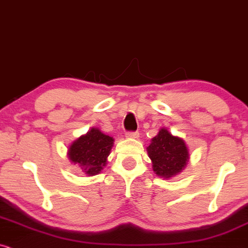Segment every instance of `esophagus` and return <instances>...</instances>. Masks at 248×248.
I'll list each match as a JSON object with an SVG mask.
<instances>
[{
    "label": "esophagus",
    "mask_w": 248,
    "mask_h": 248,
    "mask_svg": "<svg viewBox=\"0 0 248 248\" xmlns=\"http://www.w3.org/2000/svg\"><path fill=\"white\" fill-rule=\"evenodd\" d=\"M125 137H126V138H131V139H137L139 137V133L134 132V131H129V132L125 133Z\"/></svg>",
    "instance_id": "1"
}]
</instances>
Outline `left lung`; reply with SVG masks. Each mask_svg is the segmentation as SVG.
Listing matches in <instances>:
<instances>
[{"instance_id":"8db88e82","label":"left lung","mask_w":248,"mask_h":248,"mask_svg":"<svg viewBox=\"0 0 248 248\" xmlns=\"http://www.w3.org/2000/svg\"><path fill=\"white\" fill-rule=\"evenodd\" d=\"M147 152L153 162L154 172L164 178H170L180 172L188 158L184 140L173 137L166 129H161L157 136L152 139Z\"/></svg>"}]
</instances>
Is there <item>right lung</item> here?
<instances>
[{"instance_id": "add662e5", "label": "right lung", "mask_w": 248, "mask_h": 248, "mask_svg": "<svg viewBox=\"0 0 248 248\" xmlns=\"http://www.w3.org/2000/svg\"><path fill=\"white\" fill-rule=\"evenodd\" d=\"M112 142L111 137L103 134L99 129H92L70 146L69 158L86 175H97L106 166Z\"/></svg>"}]
</instances>
